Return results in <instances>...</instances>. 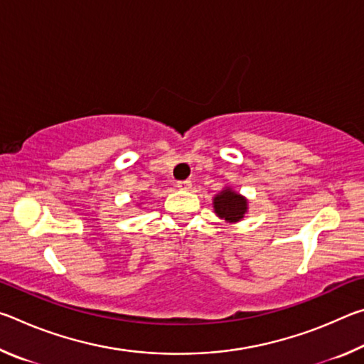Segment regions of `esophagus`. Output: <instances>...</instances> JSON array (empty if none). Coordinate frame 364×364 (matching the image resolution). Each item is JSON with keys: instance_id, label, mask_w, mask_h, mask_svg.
I'll use <instances>...</instances> for the list:
<instances>
[{"instance_id": "34e87169", "label": "esophagus", "mask_w": 364, "mask_h": 364, "mask_svg": "<svg viewBox=\"0 0 364 364\" xmlns=\"http://www.w3.org/2000/svg\"><path fill=\"white\" fill-rule=\"evenodd\" d=\"M176 186H178V188H180V189H184V191H188V189H191V188H193V181H191V180L178 181V183H176Z\"/></svg>"}]
</instances>
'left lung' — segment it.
<instances>
[{
    "label": "left lung",
    "instance_id": "obj_1",
    "mask_svg": "<svg viewBox=\"0 0 364 364\" xmlns=\"http://www.w3.org/2000/svg\"><path fill=\"white\" fill-rule=\"evenodd\" d=\"M213 207L215 213L218 215L220 218H223L230 223L234 221H239L244 213L247 212V200L244 199L242 196L234 193L230 188L221 191V193L213 199Z\"/></svg>",
    "mask_w": 364,
    "mask_h": 364
}]
</instances>
